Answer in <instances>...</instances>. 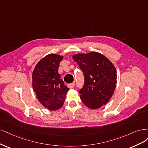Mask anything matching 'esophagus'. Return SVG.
<instances>
[{"mask_svg": "<svg viewBox=\"0 0 148 148\" xmlns=\"http://www.w3.org/2000/svg\"><path fill=\"white\" fill-rule=\"evenodd\" d=\"M74 86H75V83H74V82L71 83V84H70L68 85V87H69V88H73L74 87Z\"/></svg>", "mask_w": 148, "mask_h": 148, "instance_id": "obj_1", "label": "esophagus"}]
</instances>
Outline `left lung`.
<instances>
[{
    "label": "left lung",
    "instance_id": "8db88e82",
    "mask_svg": "<svg viewBox=\"0 0 148 148\" xmlns=\"http://www.w3.org/2000/svg\"><path fill=\"white\" fill-rule=\"evenodd\" d=\"M84 75V85L79 90L82 103L98 109L109 101L117 84V71L112 62L96 51L73 56Z\"/></svg>",
    "mask_w": 148,
    "mask_h": 148
}]
</instances>
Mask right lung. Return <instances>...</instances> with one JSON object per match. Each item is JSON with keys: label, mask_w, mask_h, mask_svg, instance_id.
<instances>
[{"label": "right lung", "mask_w": 148, "mask_h": 148, "mask_svg": "<svg viewBox=\"0 0 148 148\" xmlns=\"http://www.w3.org/2000/svg\"><path fill=\"white\" fill-rule=\"evenodd\" d=\"M63 56L49 54L41 59L32 72V87L37 98L45 108L55 111L63 106L69 88L58 73Z\"/></svg>", "instance_id": "1"}]
</instances>
